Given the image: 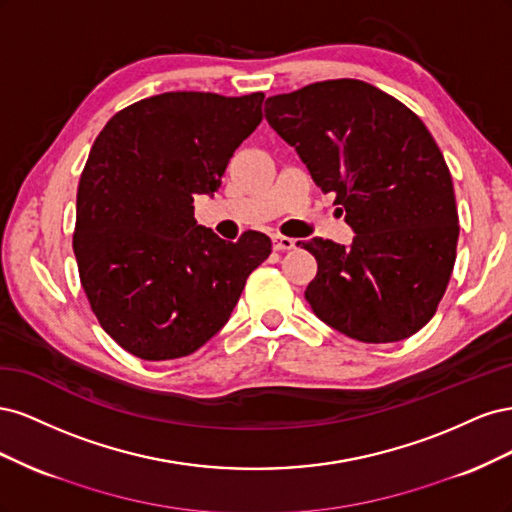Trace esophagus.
<instances>
[{
  "label": "esophagus",
  "instance_id": "1",
  "mask_svg": "<svg viewBox=\"0 0 512 512\" xmlns=\"http://www.w3.org/2000/svg\"><path fill=\"white\" fill-rule=\"evenodd\" d=\"M292 247H294V239L284 235H273V250L284 252V250H292Z\"/></svg>",
  "mask_w": 512,
  "mask_h": 512
}]
</instances>
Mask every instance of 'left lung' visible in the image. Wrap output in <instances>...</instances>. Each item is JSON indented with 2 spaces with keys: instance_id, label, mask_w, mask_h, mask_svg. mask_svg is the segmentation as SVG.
<instances>
[{
  "instance_id": "8db88e82",
  "label": "left lung",
  "mask_w": 512,
  "mask_h": 512,
  "mask_svg": "<svg viewBox=\"0 0 512 512\" xmlns=\"http://www.w3.org/2000/svg\"><path fill=\"white\" fill-rule=\"evenodd\" d=\"M265 117L356 232L350 247L303 241L318 262L305 288L314 314L365 344L423 329L451 280L459 239L453 179L425 123L356 79L271 96Z\"/></svg>"
}]
</instances>
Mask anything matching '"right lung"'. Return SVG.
Instances as JSON below:
<instances>
[{
    "mask_svg": "<svg viewBox=\"0 0 512 512\" xmlns=\"http://www.w3.org/2000/svg\"><path fill=\"white\" fill-rule=\"evenodd\" d=\"M265 94L168 91L123 108L98 134L76 192L72 247L102 329L145 361L179 359L228 322L245 280L271 254L247 230L226 243L194 220Z\"/></svg>",
    "mask_w": 512,
    "mask_h": 512,
    "instance_id": "right-lung-1",
    "label": "right lung"
}]
</instances>
